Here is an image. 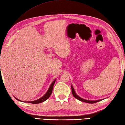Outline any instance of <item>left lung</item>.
<instances>
[{
	"mask_svg": "<svg viewBox=\"0 0 125 125\" xmlns=\"http://www.w3.org/2000/svg\"><path fill=\"white\" fill-rule=\"evenodd\" d=\"M71 87H72V94L73 95V96L75 97V98H76V99H78V100L80 101H82L83 102H85V103H96V102H98L101 101L102 100H103V99H98V100H95V101H90V100H87V99H83V98H81V97H79L78 94H77L75 92L74 89L73 87V86L71 85Z\"/></svg>",
	"mask_w": 125,
	"mask_h": 125,
	"instance_id": "8db88e82",
	"label": "left lung"
}]
</instances>
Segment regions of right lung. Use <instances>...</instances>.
<instances>
[{"label":"right lung","mask_w":125,"mask_h":125,"mask_svg":"<svg viewBox=\"0 0 125 125\" xmlns=\"http://www.w3.org/2000/svg\"><path fill=\"white\" fill-rule=\"evenodd\" d=\"M56 79H55V80L51 83V84L50 85V86L48 90H47V91L46 92V94H45L44 95V96L41 97V98H40L39 99H37V100H35V101L28 102V103H32V104H38V103H42V102L47 100V99L49 98L50 96H51V94H52V92L53 87L54 83H55V81H56ZM16 99H17L18 101H20V100H19V99H18L17 98H16Z\"/></svg>","instance_id":"obj_1"}]
</instances>
